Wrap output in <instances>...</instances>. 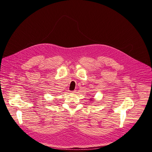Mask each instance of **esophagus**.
Here are the masks:
<instances>
[{
	"label": "esophagus",
	"instance_id": "esophagus-1",
	"mask_svg": "<svg viewBox=\"0 0 152 152\" xmlns=\"http://www.w3.org/2000/svg\"><path fill=\"white\" fill-rule=\"evenodd\" d=\"M76 91H71V93H75V92H76Z\"/></svg>",
	"mask_w": 152,
	"mask_h": 152
}]
</instances>
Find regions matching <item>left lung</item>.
Instances as JSON below:
<instances>
[{
	"label": "left lung",
	"mask_w": 152,
	"mask_h": 152,
	"mask_svg": "<svg viewBox=\"0 0 152 152\" xmlns=\"http://www.w3.org/2000/svg\"><path fill=\"white\" fill-rule=\"evenodd\" d=\"M91 100H92V101H94V99H90Z\"/></svg>",
	"instance_id": "left-lung-1"
}]
</instances>
